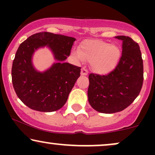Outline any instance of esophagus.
Wrapping results in <instances>:
<instances>
[{"instance_id":"esophagus-1","label":"esophagus","mask_w":155,"mask_h":155,"mask_svg":"<svg viewBox=\"0 0 155 155\" xmlns=\"http://www.w3.org/2000/svg\"><path fill=\"white\" fill-rule=\"evenodd\" d=\"M88 74V71L87 69H85L84 68H82L81 71V76H87Z\"/></svg>"}]
</instances>
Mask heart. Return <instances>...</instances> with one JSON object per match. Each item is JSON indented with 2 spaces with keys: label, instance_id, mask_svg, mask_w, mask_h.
<instances>
[{
  "label": "heart",
  "instance_id": "b5f03b06",
  "mask_svg": "<svg viewBox=\"0 0 155 155\" xmlns=\"http://www.w3.org/2000/svg\"><path fill=\"white\" fill-rule=\"evenodd\" d=\"M72 54L80 62H90V67L95 74L104 75L116 68L121 50L115 44L97 39H88L81 44L79 50L73 51Z\"/></svg>",
  "mask_w": 155,
  "mask_h": 155
}]
</instances>
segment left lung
I'll return each instance as SVG.
<instances>
[{"instance_id":"1","label":"left lung","mask_w":155,"mask_h":155,"mask_svg":"<svg viewBox=\"0 0 155 155\" xmlns=\"http://www.w3.org/2000/svg\"><path fill=\"white\" fill-rule=\"evenodd\" d=\"M116 38L122 41V51L114 70L107 75H89L88 101L101 113H116L128 107L143 85V60L139 46L128 36Z\"/></svg>"}]
</instances>
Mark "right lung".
Masks as SVG:
<instances>
[{
  "label": "right lung",
  "instance_id": "1",
  "mask_svg": "<svg viewBox=\"0 0 155 155\" xmlns=\"http://www.w3.org/2000/svg\"><path fill=\"white\" fill-rule=\"evenodd\" d=\"M75 38L41 32L32 35L19 45L12 64V77L16 94L28 107L51 112L61 108L80 76L81 68L65 63ZM47 46L56 62L41 72L32 64L34 52Z\"/></svg>",
  "mask_w": 155,
  "mask_h": 155
}]
</instances>
